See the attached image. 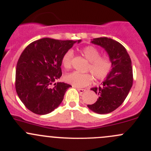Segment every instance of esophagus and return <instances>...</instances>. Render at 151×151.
Returning a JSON list of instances; mask_svg holds the SVG:
<instances>
[{"instance_id": "esophagus-1", "label": "esophagus", "mask_w": 151, "mask_h": 151, "mask_svg": "<svg viewBox=\"0 0 151 151\" xmlns=\"http://www.w3.org/2000/svg\"><path fill=\"white\" fill-rule=\"evenodd\" d=\"M77 91L80 92V93H83L85 92V91H86L85 89H82V88H77Z\"/></svg>"}]
</instances>
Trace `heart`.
<instances>
[{
	"label": "heart",
	"instance_id": "b5f03b06",
	"mask_svg": "<svg viewBox=\"0 0 151 151\" xmlns=\"http://www.w3.org/2000/svg\"><path fill=\"white\" fill-rule=\"evenodd\" d=\"M81 53L85 58L89 61L86 70L92 73L96 80H103L110 72L112 66L110 58L108 56H101V52L96 47L92 45L85 47L82 49ZM72 50H68L64 53L61 62L65 69H71L72 66ZM92 74L90 73L81 74L72 72L65 76V80L75 87H85L92 82Z\"/></svg>",
	"mask_w": 151,
	"mask_h": 151
}]
</instances>
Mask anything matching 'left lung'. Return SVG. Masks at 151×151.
Masks as SVG:
<instances>
[{
    "mask_svg": "<svg viewBox=\"0 0 151 151\" xmlns=\"http://www.w3.org/2000/svg\"><path fill=\"white\" fill-rule=\"evenodd\" d=\"M91 42L106 50L112 60V68L101 86L91 89L98 95L99 99L94 104H88V107L98 114H107L123 104L132 88V60L126 48L117 41L100 37L93 39Z\"/></svg>",
    "mask_w": 151,
    "mask_h": 151,
    "instance_id": "1",
    "label": "left lung"
}]
</instances>
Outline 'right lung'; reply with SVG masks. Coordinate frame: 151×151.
Instances as JSON below:
<instances>
[{"instance_id": "add662e5", "label": "right lung", "mask_w": 151, "mask_h": 151, "mask_svg": "<svg viewBox=\"0 0 151 151\" xmlns=\"http://www.w3.org/2000/svg\"><path fill=\"white\" fill-rule=\"evenodd\" d=\"M81 40L44 38L26 47L17 63L15 88L30 111L46 115L57 108L71 85L55 82L62 75L61 60L66 51Z\"/></svg>"}]
</instances>
